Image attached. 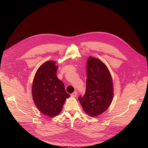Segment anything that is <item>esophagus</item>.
I'll return each instance as SVG.
<instances>
[{
  "instance_id": "1",
  "label": "esophagus",
  "mask_w": 148,
  "mask_h": 148,
  "mask_svg": "<svg viewBox=\"0 0 148 148\" xmlns=\"http://www.w3.org/2000/svg\"><path fill=\"white\" fill-rule=\"evenodd\" d=\"M77 92L76 91H75V92H74L73 93H72L71 94V96L73 97H75L77 96Z\"/></svg>"
}]
</instances>
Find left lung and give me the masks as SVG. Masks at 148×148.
<instances>
[{
    "mask_svg": "<svg viewBox=\"0 0 148 148\" xmlns=\"http://www.w3.org/2000/svg\"><path fill=\"white\" fill-rule=\"evenodd\" d=\"M86 75L85 93L78 99L85 112L96 117L104 112L112 103V79L106 64L92 56L87 60Z\"/></svg>",
    "mask_w": 148,
    "mask_h": 148,
    "instance_id": "1",
    "label": "left lung"
}]
</instances>
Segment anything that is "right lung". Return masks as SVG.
I'll list each match as a JSON object with an SVG mask.
<instances>
[{
  "mask_svg": "<svg viewBox=\"0 0 148 148\" xmlns=\"http://www.w3.org/2000/svg\"><path fill=\"white\" fill-rule=\"evenodd\" d=\"M55 62L47 61L42 64L35 75L32 95L38 109L51 117L58 115L66 99L70 96L66 93L63 82L56 75L58 65Z\"/></svg>",
  "mask_w": 148,
  "mask_h": 148,
  "instance_id": "add662e5",
  "label": "right lung"
}]
</instances>
